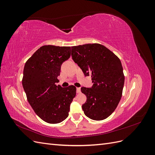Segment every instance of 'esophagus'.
Instances as JSON below:
<instances>
[{
  "label": "esophagus",
  "mask_w": 155,
  "mask_h": 155,
  "mask_svg": "<svg viewBox=\"0 0 155 155\" xmlns=\"http://www.w3.org/2000/svg\"><path fill=\"white\" fill-rule=\"evenodd\" d=\"M77 93H80L81 92V88L79 87H78L77 88Z\"/></svg>",
  "instance_id": "esophagus-1"
}]
</instances>
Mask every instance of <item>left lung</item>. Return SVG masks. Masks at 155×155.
Masks as SVG:
<instances>
[{"mask_svg":"<svg viewBox=\"0 0 155 155\" xmlns=\"http://www.w3.org/2000/svg\"><path fill=\"white\" fill-rule=\"evenodd\" d=\"M72 58L85 76H91V88L81 87L87 101L84 113L94 120L108 118L118 106L122 96L125 76L120 59L105 46L86 44L72 46Z\"/></svg>","mask_w":155,"mask_h":155,"instance_id":"obj_1","label":"left lung"}]
</instances>
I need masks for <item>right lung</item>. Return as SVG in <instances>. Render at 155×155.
I'll list each match as a JSON object with an SVG mask.
<instances>
[{"mask_svg":"<svg viewBox=\"0 0 155 155\" xmlns=\"http://www.w3.org/2000/svg\"><path fill=\"white\" fill-rule=\"evenodd\" d=\"M71 54L70 46L45 45L28 59L23 70L22 87L36 114L48 124L66 119L76 88L56 85L62 63Z\"/></svg>","mask_w":155,"mask_h":155,"instance_id":"1","label":"right lung"}]
</instances>
